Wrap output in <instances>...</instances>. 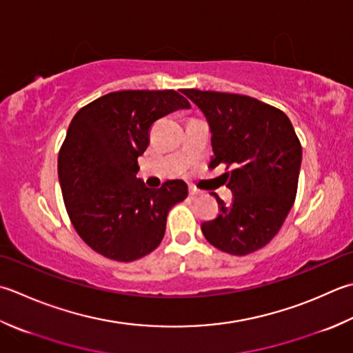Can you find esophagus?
<instances>
[{
  "label": "esophagus",
  "instance_id": "esophagus-1",
  "mask_svg": "<svg viewBox=\"0 0 353 353\" xmlns=\"http://www.w3.org/2000/svg\"><path fill=\"white\" fill-rule=\"evenodd\" d=\"M188 192H190V196H191V197H197V196H202V194H203L202 191L197 190V188H194V186H190Z\"/></svg>",
  "mask_w": 353,
  "mask_h": 353
}]
</instances>
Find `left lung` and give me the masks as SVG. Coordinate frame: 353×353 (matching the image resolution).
Segmentation results:
<instances>
[{
  "label": "left lung",
  "instance_id": "1",
  "mask_svg": "<svg viewBox=\"0 0 353 353\" xmlns=\"http://www.w3.org/2000/svg\"><path fill=\"white\" fill-rule=\"evenodd\" d=\"M211 128V168L225 163L232 203L217 194L219 216L202 223L217 250L246 255L266 246L291 211L299 186L301 143L289 117L251 96L182 90Z\"/></svg>",
  "mask_w": 353,
  "mask_h": 353
}]
</instances>
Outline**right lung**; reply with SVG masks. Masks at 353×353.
Here are the masks:
<instances>
[{
    "label": "right lung",
    "mask_w": 353,
    "mask_h": 353,
    "mask_svg": "<svg viewBox=\"0 0 353 353\" xmlns=\"http://www.w3.org/2000/svg\"><path fill=\"white\" fill-rule=\"evenodd\" d=\"M190 102L174 90H122L82 107L70 122L58 156L65 210L93 251L133 261L154 251L168 211L188 196L183 181L151 190L137 179V157L153 123Z\"/></svg>",
    "instance_id": "right-lung-1"
}]
</instances>
